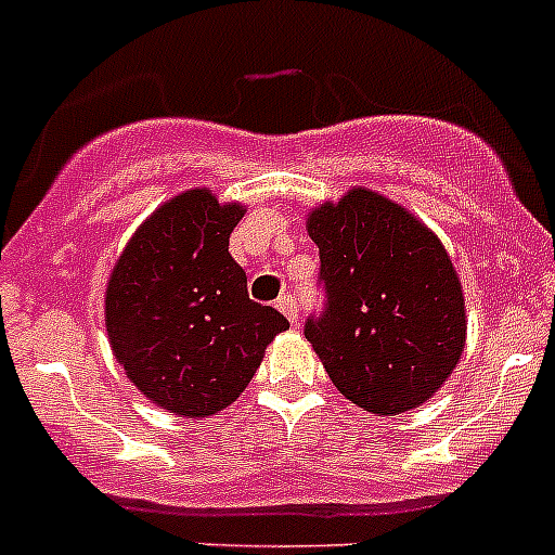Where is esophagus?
Masks as SVG:
<instances>
[{
    "label": "esophagus",
    "instance_id": "esophagus-1",
    "mask_svg": "<svg viewBox=\"0 0 555 555\" xmlns=\"http://www.w3.org/2000/svg\"><path fill=\"white\" fill-rule=\"evenodd\" d=\"M278 311H281L283 317L292 322V325H297V317H300V311H297V300H294L292 294H283L281 300H278Z\"/></svg>",
    "mask_w": 555,
    "mask_h": 555
}]
</instances>
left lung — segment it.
<instances>
[{
    "label": "left lung",
    "instance_id": "obj_1",
    "mask_svg": "<svg viewBox=\"0 0 555 555\" xmlns=\"http://www.w3.org/2000/svg\"><path fill=\"white\" fill-rule=\"evenodd\" d=\"M306 230L327 288L306 338L333 386L377 416L428 403L467 345L464 292L439 235L364 185L311 208Z\"/></svg>",
    "mask_w": 555,
    "mask_h": 555
}]
</instances>
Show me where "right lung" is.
Listing matches in <instances>:
<instances>
[{
	"label": "right lung",
	"instance_id": "obj_1",
	"mask_svg": "<svg viewBox=\"0 0 555 555\" xmlns=\"http://www.w3.org/2000/svg\"><path fill=\"white\" fill-rule=\"evenodd\" d=\"M242 203L189 189L152 210L105 288L111 350L130 384L169 414L214 416L247 389L286 317L249 300L228 253Z\"/></svg>",
	"mask_w": 555,
	"mask_h": 555
}]
</instances>
